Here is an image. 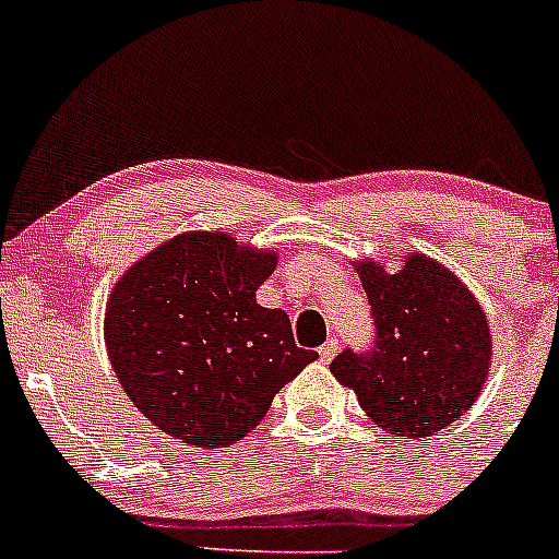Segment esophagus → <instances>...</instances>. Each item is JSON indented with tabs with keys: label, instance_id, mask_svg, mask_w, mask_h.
I'll return each mask as SVG.
<instances>
[{
	"label": "esophagus",
	"instance_id": "esophagus-1",
	"mask_svg": "<svg viewBox=\"0 0 559 559\" xmlns=\"http://www.w3.org/2000/svg\"><path fill=\"white\" fill-rule=\"evenodd\" d=\"M335 352H338V341H335V338H328L325 341V344H322L320 346V359H322V362H330V359H333L335 357Z\"/></svg>",
	"mask_w": 559,
	"mask_h": 559
}]
</instances>
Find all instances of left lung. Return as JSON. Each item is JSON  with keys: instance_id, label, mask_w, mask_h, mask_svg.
Returning <instances> with one entry per match:
<instances>
[{"instance_id": "8db88e82", "label": "left lung", "mask_w": 559, "mask_h": 559, "mask_svg": "<svg viewBox=\"0 0 559 559\" xmlns=\"http://www.w3.org/2000/svg\"><path fill=\"white\" fill-rule=\"evenodd\" d=\"M376 320L370 354L346 349L330 370L368 418L400 440L431 437L459 421L488 381L493 335L469 287L424 253L386 272L354 261Z\"/></svg>"}]
</instances>
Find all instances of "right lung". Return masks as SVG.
Returning a JSON list of instances; mask_svg holds the SVG:
<instances>
[{
	"mask_svg": "<svg viewBox=\"0 0 559 559\" xmlns=\"http://www.w3.org/2000/svg\"><path fill=\"white\" fill-rule=\"evenodd\" d=\"M277 250L229 231H183L138 258L106 301L104 341L130 402L165 435L226 448L266 416L317 352L255 301Z\"/></svg>",
	"mask_w": 559,
	"mask_h": 559,
	"instance_id": "right-lung-1",
	"label": "right lung"
}]
</instances>
